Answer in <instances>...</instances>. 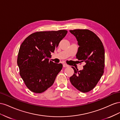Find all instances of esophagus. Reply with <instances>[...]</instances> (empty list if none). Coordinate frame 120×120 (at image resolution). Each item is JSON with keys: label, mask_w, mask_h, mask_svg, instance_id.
Listing matches in <instances>:
<instances>
[{"label": "esophagus", "mask_w": 120, "mask_h": 120, "mask_svg": "<svg viewBox=\"0 0 120 120\" xmlns=\"http://www.w3.org/2000/svg\"><path fill=\"white\" fill-rule=\"evenodd\" d=\"M69 66L67 64H63V67L64 68H67V67H68Z\"/></svg>", "instance_id": "esophagus-1"}]
</instances>
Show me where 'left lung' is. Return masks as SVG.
Here are the masks:
<instances>
[{
  "mask_svg": "<svg viewBox=\"0 0 120 120\" xmlns=\"http://www.w3.org/2000/svg\"><path fill=\"white\" fill-rule=\"evenodd\" d=\"M77 38L78 45L76 58L85 62L82 70H76L70 79L72 86L82 93L92 90L104 74L105 49L102 42L98 36L88 30H70Z\"/></svg>",
  "mask_w": 120,
  "mask_h": 120,
  "instance_id": "obj_1",
  "label": "left lung"
}]
</instances>
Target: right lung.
Masks as SVG:
<instances>
[{
    "label": "right lung",
    "instance_id": "1",
    "mask_svg": "<svg viewBox=\"0 0 120 120\" xmlns=\"http://www.w3.org/2000/svg\"><path fill=\"white\" fill-rule=\"evenodd\" d=\"M67 32L66 30L36 32L21 45L17 65L21 78L31 92L41 93L53 85L63 64L49 61V57Z\"/></svg>",
    "mask_w": 120,
    "mask_h": 120
}]
</instances>
